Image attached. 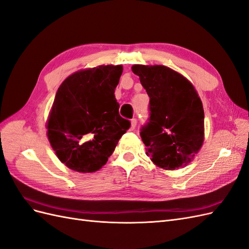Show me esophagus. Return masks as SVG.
<instances>
[{
	"mask_svg": "<svg viewBox=\"0 0 249 249\" xmlns=\"http://www.w3.org/2000/svg\"><path fill=\"white\" fill-rule=\"evenodd\" d=\"M136 125H137V119H136V118H133V119L131 120V126H130V130H131V131H134V130H135Z\"/></svg>",
	"mask_w": 249,
	"mask_h": 249,
	"instance_id": "esophagus-1",
	"label": "esophagus"
}]
</instances>
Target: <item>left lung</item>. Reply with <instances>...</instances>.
Listing matches in <instances>:
<instances>
[{
  "instance_id": "left-lung-1",
  "label": "left lung",
  "mask_w": 249,
  "mask_h": 249,
  "mask_svg": "<svg viewBox=\"0 0 249 249\" xmlns=\"http://www.w3.org/2000/svg\"><path fill=\"white\" fill-rule=\"evenodd\" d=\"M150 97V117L140 130L146 155L164 170L186 165L204 140V111L194 86L165 66L134 65Z\"/></svg>"
}]
</instances>
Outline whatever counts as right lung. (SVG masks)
<instances>
[{
    "mask_svg": "<svg viewBox=\"0 0 249 249\" xmlns=\"http://www.w3.org/2000/svg\"><path fill=\"white\" fill-rule=\"evenodd\" d=\"M123 66H98L73 73L59 86L47 122L57 158L80 173L98 171L131 123L119 115L114 95Z\"/></svg>",
    "mask_w": 249,
    "mask_h": 249,
    "instance_id": "add662e5",
    "label": "right lung"
}]
</instances>
